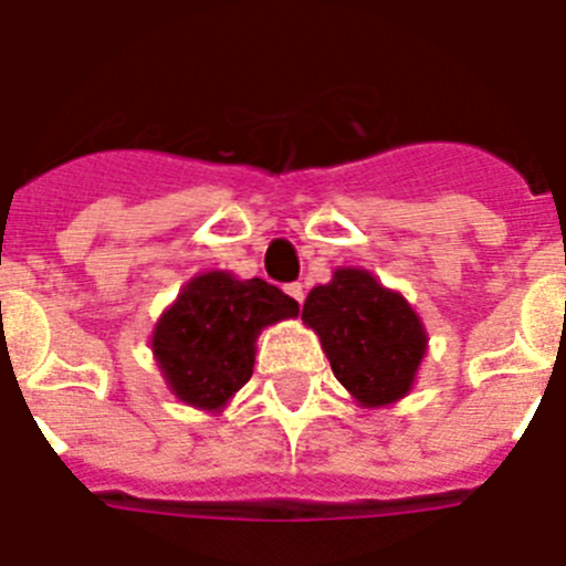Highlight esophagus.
Returning <instances> with one entry per match:
<instances>
[{"label": "esophagus", "instance_id": "34e87169", "mask_svg": "<svg viewBox=\"0 0 566 566\" xmlns=\"http://www.w3.org/2000/svg\"><path fill=\"white\" fill-rule=\"evenodd\" d=\"M284 291H287V296L296 298L298 305L305 302V284H302V282H291V284H287V287H284Z\"/></svg>", "mask_w": 566, "mask_h": 566}]
</instances>
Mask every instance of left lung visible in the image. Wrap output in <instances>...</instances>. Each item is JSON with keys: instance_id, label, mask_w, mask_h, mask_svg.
<instances>
[{"instance_id": "1", "label": "left lung", "mask_w": 566, "mask_h": 566, "mask_svg": "<svg viewBox=\"0 0 566 566\" xmlns=\"http://www.w3.org/2000/svg\"><path fill=\"white\" fill-rule=\"evenodd\" d=\"M302 319L319 334L334 377L363 406L406 397L426 354V331L400 293L386 291L368 270H336L313 287Z\"/></svg>"}]
</instances>
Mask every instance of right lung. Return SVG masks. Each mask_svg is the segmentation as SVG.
Masks as SVG:
<instances>
[{"label":"right lung","instance_id":"1","mask_svg":"<svg viewBox=\"0 0 566 566\" xmlns=\"http://www.w3.org/2000/svg\"><path fill=\"white\" fill-rule=\"evenodd\" d=\"M298 302L264 279L203 273L160 316L151 350L166 382L195 408H221L253 377L261 327L296 316Z\"/></svg>","mask_w":566,"mask_h":566}]
</instances>
